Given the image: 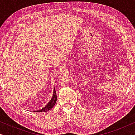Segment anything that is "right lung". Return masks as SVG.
<instances>
[{
	"mask_svg": "<svg viewBox=\"0 0 135 135\" xmlns=\"http://www.w3.org/2000/svg\"><path fill=\"white\" fill-rule=\"evenodd\" d=\"M56 100H57L56 93V91H55V89H54V90H53V97H52V98H51V100L50 101V102L47 104V106H45L44 108H42V109L36 110V111H34V112H47V111H49V110L51 109V108H52L54 106L55 103H56Z\"/></svg>",
	"mask_w": 135,
	"mask_h": 135,
	"instance_id": "right-lung-1",
	"label": "right lung"
}]
</instances>
